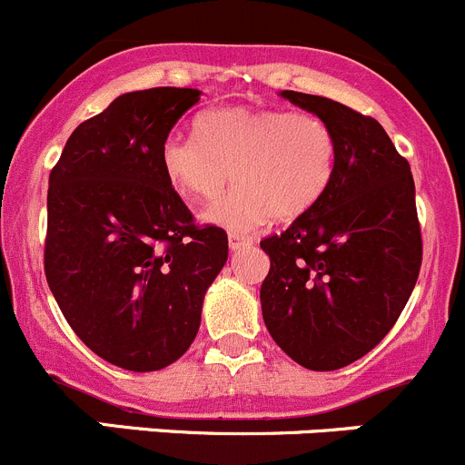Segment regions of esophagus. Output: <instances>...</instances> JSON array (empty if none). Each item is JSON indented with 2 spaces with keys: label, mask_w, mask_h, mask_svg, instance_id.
<instances>
[{
  "label": "esophagus",
  "mask_w": 465,
  "mask_h": 465,
  "mask_svg": "<svg viewBox=\"0 0 465 465\" xmlns=\"http://www.w3.org/2000/svg\"><path fill=\"white\" fill-rule=\"evenodd\" d=\"M254 242V238L245 236V233H238V232H229V250L238 252L242 247H250Z\"/></svg>",
  "instance_id": "34e87169"
}]
</instances>
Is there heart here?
I'll return each instance as SVG.
<instances>
[{"mask_svg": "<svg viewBox=\"0 0 465 465\" xmlns=\"http://www.w3.org/2000/svg\"><path fill=\"white\" fill-rule=\"evenodd\" d=\"M162 168L191 200H213L209 223L229 232H252L274 215L297 220L315 209L335 175V134L322 116L283 107H224L204 112L198 137L171 133L163 139Z\"/></svg>", "mask_w": 465, "mask_h": 465, "instance_id": "heart-1", "label": "heart"}]
</instances>
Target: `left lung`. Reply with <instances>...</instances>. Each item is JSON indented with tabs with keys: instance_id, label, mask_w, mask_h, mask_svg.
Masks as SVG:
<instances>
[{
	"instance_id": "obj_1",
	"label": "left lung",
	"mask_w": 465,
	"mask_h": 465,
	"mask_svg": "<svg viewBox=\"0 0 465 465\" xmlns=\"http://www.w3.org/2000/svg\"><path fill=\"white\" fill-rule=\"evenodd\" d=\"M335 134V175L320 204L261 241L272 340L311 371H335L376 349L401 317L423 261L410 162L376 119L302 92H281Z\"/></svg>"
}]
</instances>
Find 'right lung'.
Here are the masks:
<instances>
[{"label":"right lung","instance_id":"1","mask_svg":"<svg viewBox=\"0 0 465 465\" xmlns=\"http://www.w3.org/2000/svg\"><path fill=\"white\" fill-rule=\"evenodd\" d=\"M198 89L153 87L83 121L51 168L45 274L98 358L157 371L189 351L227 232L198 224L162 168L163 139Z\"/></svg>","mask_w":465,"mask_h":465}]
</instances>
